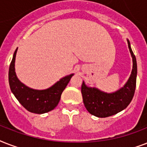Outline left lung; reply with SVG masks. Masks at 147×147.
I'll use <instances>...</instances> for the list:
<instances>
[{"label":"left lung","instance_id":"8db88e82","mask_svg":"<svg viewBox=\"0 0 147 147\" xmlns=\"http://www.w3.org/2000/svg\"><path fill=\"white\" fill-rule=\"evenodd\" d=\"M128 48L132 57L133 68L127 82L116 92H102L95 87H89L83 81L82 94L85 108L90 114L98 117H107L117 114L127 107L134 95L137 82V65L130 42L127 40Z\"/></svg>","mask_w":147,"mask_h":147}]
</instances>
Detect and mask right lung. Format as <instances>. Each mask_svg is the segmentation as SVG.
Masks as SVG:
<instances>
[{
    "mask_svg": "<svg viewBox=\"0 0 147 147\" xmlns=\"http://www.w3.org/2000/svg\"><path fill=\"white\" fill-rule=\"evenodd\" d=\"M17 49L13 55L9 68V85L11 92L21 105L28 111L34 114H44L53 110L59 102L61 94L74 74L59 79L47 89H33L22 83L15 72V59Z\"/></svg>",
    "mask_w": 147,
    "mask_h": 147,
    "instance_id": "add662e5",
    "label": "right lung"
}]
</instances>
